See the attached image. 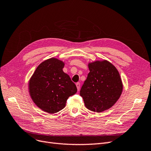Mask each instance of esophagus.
Instances as JSON below:
<instances>
[{
  "mask_svg": "<svg viewBox=\"0 0 151 151\" xmlns=\"http://www.w3.org/2000/svg\"><path fill=\"white\" fill-rule=\"evenodd\" d=\"M76 87H77V90H79V89H80V83H76Z\"/></svg>",
  "mask_w": 151,
  "mask_h": 151,
  "instance_id": "esophagus-1",
  "label": "esophagus"
}]
</instances>
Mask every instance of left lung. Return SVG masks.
Here are the masks:
<instances>
[{
	"label": "left lung",
	"mask_w": 151,
	"mask_h": 151,
	"mask_svg": "<svg viewBox=\"0 0 151 151\" xmlns=\"http://www.w3.org/2000/svg\"><path fill=\"white\" fill-rule=\"evenodd\" d=\"M89 73L80 91L86 107L94 112L110 108L119 99L123 84L119 72L107 60L89 63Z\"/></svg>",
	"instance_id": "1"
}]
</instances>
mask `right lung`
<instances>
[{
    "label": "right lung",
    "instance_id": "obj_1",
    "mask_svg": "<svg viewBox=\"0 0 151 151\" xmlns=\"http://www.w3.org/2000/svg\"><path fill=\"white\" fill-rule=\"evenodd\" d=\"M64 63L49 58L36 68L29 82V92L36 106L48 113H55L65 106L68 97L77 93L76 84L62 68Z\"/></svg>",
    "mask_w": 151,
    "mask_h": 151
}]
</instances>
